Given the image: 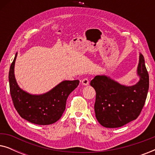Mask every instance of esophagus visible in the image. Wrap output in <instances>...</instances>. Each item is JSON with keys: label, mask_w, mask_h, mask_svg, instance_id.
<instances>
[{"label": "esophagus", "mask_w": 155, "mask_h": 155, "mask_svg": "<svg viewBox=\"0 0 155 155\" xmlns=\"http://www.w3.org/2000/svg\"><path fill=\"white\" fill-rule=\"evenodd\" d=\"M89 80L87 79V78H84L83 80H82V84H83V85H88L89 84Z\"/></svg>", "instance_id": "obj_1"}]
</instances>
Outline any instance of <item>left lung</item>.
<instances>
[{
	"label": "left lung",
	"mask_w": 155,
	"mask_h": 155,
	"mask_svg": "<svg viewBox=\"0 0 155 155\" xmlns=\"http://www.w3.org/2000/svg\"><path fill=\"white\" fill-rule=\"evenodd\" d=\"M137 75L140 80L134 85L121 84L107 75H97L90 85L96 91L95 116L106 128H119L138 117L149 90V75L141 54Z\"/></svg>",
	"instance_id": "1"
}]
</instances>
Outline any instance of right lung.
I'll return each instance as SVG.
<instances>
[{
    "instance_id": "obj_1",
    "label": "right lung",
    "mask_w": 155,
    "mask_h": 155,
    "mask_svg": "<svg viewBox=\"0 0 155 155\" xmlns=\"http://www.w3.org/2000/svg\"><path fill=\"white\" fill-rule=\"evenodd\" d=\"M17 55L9 71L10 92L14 107L20 116L27 121L37 125H50L60 119L65 109L69 94L77 87L79 80H64L48 92L31 94L19 87L15 77Z\"/></svg>"
}]
</instances>
